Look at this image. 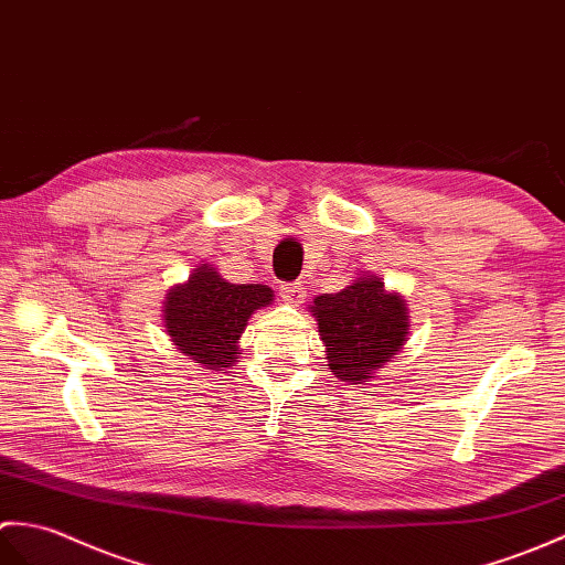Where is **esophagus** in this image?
<instances>
[{
    "label": "esophagus",
    "mask_w": 565,
    "mask_h": 565,
    "mask_svg": "<svg viewBox=\"0 0 565 565\" xmlns=\"http://www.w3.org/2000/svg\"><path fill=\"white\" fill-rule=\"evenodd\" d=\"M280 297H282V302L292 305V307L302 305V299H305V285H302V282L282 285V287H280Z\"/></svg>",
    "instance_id": "1"
}]
</instances>
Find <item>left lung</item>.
<instances>
[{
  "instance_id": "obj_1",
  "label": "left lung",
  "mask_w": 565,
  "mask_h": 565,
  "mask_svg": "<svg viewBox=\"0 0 565 565\" xmlns=\"http://www.w3.org/2000/svg\"><path fill=\"white\" fill-rule=\"evenodd\" d=\"M309 309L319 321L329 370L341 382H367L372 372L386 365L406 343L404 297L386 292L374 275H360L335 295H319Z\"/></svg>"
}]
</instances>
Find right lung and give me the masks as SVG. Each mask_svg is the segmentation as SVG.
Instances as JSON below:
<instances>
[{"label":"right lung","mask_w":565,"mask_h":565,"mask_svg":"<svg viewBox=\"0 0 565 565\" xmlns=\"http://www.w3.org/2000/svg\"><path fill=\"white\" fill-rule=\"evenodd\" d=\"M268 285H234L200 263L183 285H173L164 302V326L173 345L207 370L232 367L239 338L256 309L273 302Z\"/></svg>","instance_id":"obj_1"}]
</instances>
